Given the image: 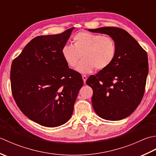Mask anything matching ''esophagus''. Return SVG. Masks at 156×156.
<instances>
[{
	"instance_id": "esophagus-1",
	"label": "esophagus",
	"mask_w": 156,
	"mask_h": 156,
	"mask_svg": "<svg viewBox=\"0 0 156 156\" xmlns=\"http://www.w3.org/2000/svg\"><path fill=\"white\" fill-rule=\"evenodd\" d=\"M82 79H83L84 82V83H86V81H87V76L86 75H82Z\"/></svg>"
}]
</instances>
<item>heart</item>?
<instances>
[{"label": "heart", "mask_w": 156, "mask_h": 156, "mask_svg": "<svg viewBox=\"0 0 156 156\" xmlns=\"http://www.w3.org/2000/svg\"><path fill=\"white\" fill-rule=\"evenodd\" d=\"M117 48L110 36L80 31L73 37V45H65L62 55L69 67L74 68L80 59L76 70L80 73H89L95 68L104 70L114 61Z\"/></svg>", "instance_id": "b5f03b06"}]
</instances>
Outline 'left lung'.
<instances>
[{"label": "left lung", "mask_w": 156, "mask_h": 156, "mask_svg": "<svg viewBox=\"0 0 156 156\" xmlns=\"http://www.w3.org/2000/svg\"><path fill=\"white\" fill-rule=\"evenodd\" d=\"M89 31L114 39L117 52L108 67L92 75L87 84L93 90L92 107L99 117L119 121L130 115L143 98L148 74L146 51L125 30L105 27Z\"/></svg>", "instance_id": "obj_1"}]
</instances>
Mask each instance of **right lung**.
<instances>
[{
  "mask_svg": "<svg viewBox=\"0 0 156 156\" xmlns=\"http://www.w3.org/2000/svg\"><path fill=\"white\" fill-rule=\"evenodd\" d=\"M74 29L34 38L12 62L11 90L16 105L45 127H58L70 119L83 86L81 74L69 69L62 55Z\"/></svg>",
  "mask_w": 156,
  "mask_h": 156,
  "instance_id": "right-lung-1",
  "label": "right lung"
}]
</instances>
